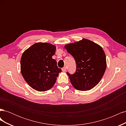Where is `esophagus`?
<instances>
[{
  "label": "esophagus",
  "mask_w": 126,
  "mask_h": 126,
  "mask_svg": "<svg viewBox=\"0 0 126 126\" xmlns=\"http://www.w3.org/2000/svg\"><path fill=\"white\" fill-rule=\"evenodd\" d=\"M66 67H63V68H62V70L63 71H66Z\"/></svg>",
  "instance_id": "34e87169"
}]
</instances>
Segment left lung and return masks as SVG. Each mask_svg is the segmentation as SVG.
I'll return each mask as SVG.
<instances>
[{
  "label": "left lung",
  "mask_w": 126,
  "mask_h": 126,
  "mask_svg": "<svg viewBox=\"0 0 126 126\" xmlns=\"http://www.w3.org/2000/svg\"><path fill=\"white\" fill-rule=\"evenodd\" d=\"M64 48L76 62L75 73L67 72L72 86L80 91L93 88L100 82L107 67L106 55L102 47L92 41L83 39L66 45Z\"/></svg>",
  "instance_id": "1"
}]
</instances>
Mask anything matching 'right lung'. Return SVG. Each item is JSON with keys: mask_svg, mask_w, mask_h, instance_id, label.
<instances>
[{"mask_svg": "<svg viewBox=\"0 0 126 126\" xmlns=\"http://www.w3.org/2000/svg\"><path fill=\"white\" fill-rule=\"evenodd\" d=\"M56 47L49 43H37L25 50L20 60L21 74L33 89L45 91L55 85L62 69L52 58Z\"/></svg>", "mask_w": 126, "mask_h": 126, "instance_id": "right-lung-1", "label": "right lung"}]
</instances>
